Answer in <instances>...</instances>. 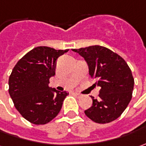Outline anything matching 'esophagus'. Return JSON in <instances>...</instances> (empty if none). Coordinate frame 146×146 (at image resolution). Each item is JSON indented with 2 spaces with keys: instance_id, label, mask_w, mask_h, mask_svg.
Returning <instances> with one entry per match:
<instances>
[{
  "instance_id": "obj_1",
  "label": "esophagus",
  "mask_w": 146,
  "mask_h": 146,
  "mask_svg": "<svg viewBox=\"0 0 146 146\" xmlns=\"http://www.w3.org/2000/svg\"><path fill=\"white\" fill-rule=\"evenodd\" d=\"M73 94H74V95H75V96H77L78 98H80V97H82V94H80V93H78V92H74Z\"/></svg>"
}]
</instances>
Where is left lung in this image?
Returning a JSON list of instances; mask_svg holds the SVG:
<instances>
[{
  "instance_id": "8db88e82",
  "label": "left lung",
  "mask_w": 146,
  "mask_h": 146,
  "mask_svg": "<svg viewBox=\"0 0 146 146\" xmlns=\"http://www.w3.org/2000/svg\"><path fill=\"white\" fill-rule=\"evenodd\" d=\"M86 61L91 78L100 87L98 99L85 114L97 123L114 121L126 110L132 97L134 78L123 59L111 50L101 46L73 49Z\"/></svg>"
}]
</instances>
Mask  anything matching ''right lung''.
<instances>
[{"label": "right lung", "instance_id": "obj_1", "mask_svg": "<svg viewBox=\"0 0 146 146\" xmlns=\"http://www.w3.org/2000/svg\"><path fill=\"white\" fill-rule=\"evenodd\" d=\"M68 50L38 46L14 67L9 78V93L16 110L31 123H48L60 113L68 92L49 87L55 74L58 58Z\"/></svg>", "mask_w": 146, "mask_h": 146}]
</instances>
